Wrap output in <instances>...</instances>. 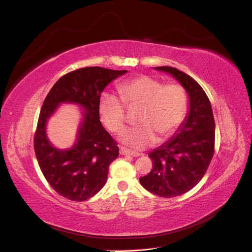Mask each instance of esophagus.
<instances>
[{"label":"esophagus","mask_w":252,"mask_h":252,"mask_svg":"<svg viewBox=\"0 0 252 252\" xmlns=\"http://www.w3.org/2000/svg\"><path fill=\"white\" fill-rule=\"evenodd\" d=\"M120 154L123 156H131V157H139L141 155V154H139V152L130 150L126 147H123V146L120 147Z\"/></svg>","instance_id":"esophagus-1"}]
</instances>
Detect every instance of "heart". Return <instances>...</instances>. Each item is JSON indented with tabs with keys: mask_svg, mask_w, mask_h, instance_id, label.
<instances>
[{
	"mask_svg": "<svg viewBox=\"0 0 252 252\" xmlns=\"http://www.w3.org/2000/svg\"><path fill=\"white\" fill-rule=\"evenodd\" d=\"M121 98L103 94L100 114L108 130L120 133L125 128L126 107L141 111L138 124L121 134V141L134 148H145L154 144L157 135L161 139L170 136L185 119L187 94L178 83L163 84L149 75H139L119 85Z\"/></svg>",
	"mask_w": 252,
	"mask_h": 252,
	"instance_id": "1",
	"label": "heart"
}]
</instances>
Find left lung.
Segmentation results:
<instances>
[{
  "label": "left lung",
  "instance_id": "8db88e82",
  "mask_svg": "<svg viewBox=\"0 0 252 252\" xmlns=\"http://www.w3.org/2000/svg\"><path fill=\"white\" fill-rule=\"evenodd\" d=\"M156 68L169 72L186 89L190 110L173 138L148 154L152 169L140 182L151 193L173 197L192 189L207 171L215 155L216 124L209 98L199 83L177 68Z\"/></svg>",
  "mask_w": 252,
  "mask_h": 252
}]
</instances>
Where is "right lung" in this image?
Masks as SVG:
<instances>
[{"label": "right lung", "instance_id": "1", "mask_svg": "<svg viewBox=\"0 0 252 252\" xmlns=\"http://www.w3.org/2000/svg\"><path fill=\"white\" fill-rule=\"evenodd\" d=\"M124 73L126 70L98 66L80 68L60 78L45 98L34 133V152L45 179L65 199L86 201L106 184L119 147L100 121V98L107 84ZM64 101L79 103L86 109L78 141L69 151L52 148L44 132L47 120Z\"/></svg>", "mask_w": 252, "mask_h": 252}]
</instances>
